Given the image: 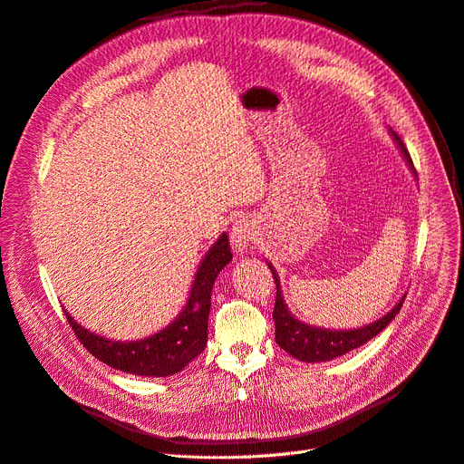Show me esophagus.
Instances as JSON below:
<instances>
[{
  "label": "esophagus",
  "mask_w": 464,
  "mask_h": 464,
  "mask_svg": "<svg viewBox=\"0 0 464 464\" xmlns=\"http://www.w3.org/2000/svg\"><path fill=\"white\" fill-rule=\"evenodd\" d=\"M256 237V228L255 223L247 217H243V219H237L232 228H230V243L236 253L243 255L247 251L249 243H253V239Z\"/></svg>",
  "instance_id": "1"
}]
</instances>
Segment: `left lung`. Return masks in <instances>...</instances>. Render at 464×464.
<instances>
[{"label":"left lung","instance_id":"left-lung-1","mask_svg":"<svg viewBox=\"0 0 464 464\" xmlns=\"http://www.w3.org/2000/svg\"><path fill=\"white\" fill-rule=\"evenodd\" d=\"M393 140L397 142L404 160L411 167L412 174L418 176L414 162L411 159V153L406 151L401 136L392 130ZM271 274H274L276 279V286H277V295H276V309H274V322H276V341L277 344L286 350L290 356H294L299 362L305 363H320V362H332L339 356H344L350 350L360 348L365 343H369L372 337H376L384 328H388L390 322L397 316V313L402 307L404 297L402 295L399 299V304L382 318L374 320L372 324L363 325V328H356V330H325V328H316V325H309L302 320H297L286 307L285 299H283V292H281V281L276 267L267 262Z\"/></svg>","mask_w":464,"mask_h":464}]
</instances>
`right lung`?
Returning <instances> with one entry per match:
<instances>
[{
  "mask_svg": "<svg viewBox=\"0 0 464 464\" xmlns=\"http://www.w3.org/2000/svg\"><path fill=\"white\" fill-rule=\"evenodd\" d=\"M230 260L228 236L223 234L202 258L183 311L165 330L150 337L139 341H112L82 328L69 313H65L67 320L78 341L99 362L134 376L155 378L176 374L206 348L211 288L217 276Z\"/></svg>",
  "mask_w": 464,
  "mask_h": 464,
  "instance_id": "1",
  "label": "right lung"
}]
</instances>
